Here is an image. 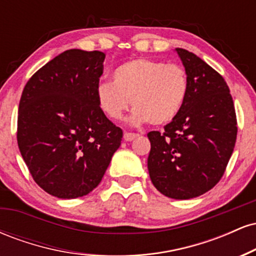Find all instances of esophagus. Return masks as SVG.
Returning <instances> with one entry per match:
<instances>
[{
  "label": "esophagus",
  "mask_w": 256,
  "mask_h": 256,
  "mask_svg": "<svg viewBox=\"0 0 256 256\" xmlns=\"http://www.w3.org/2000/svg\"><path fill=\"white\" fill-rule=\"evenodd\" d=\"M140 134H132V132H124V140L126 142H130V140H134V138H137Z\"/></svg>",
  "instance_id": "34e87169"
}]
</instances>
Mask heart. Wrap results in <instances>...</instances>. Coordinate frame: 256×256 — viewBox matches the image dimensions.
<instances>
[{
    "mask_svg": "<svg viewBox=\"0 0 256 256\" xmlns=\"http://www.w3.org/2000/svg\"><path fill=\"white\" fill-rule=\"evenodd\" d=\"M112 80L100 83L96 89L100 110L108 118L120 119L131 102L134 124H168L183 108L189 92L183 67L146 58L119 64L112 72Z\"/></svg>",
    "mask_w": 256,
    "mask_h": 256,
    "instance_id": "b5f03b06",
    "label": "heart"
}]
</instances>
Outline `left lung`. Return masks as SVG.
<instances>
[{
    "instance_id": "1",
    "label": "left lung",
    "mask_w": 256,
    "mask_h": 256,
    "mask_svg": "<svg viewBox=\"0 0 256 256\" xmlns=\"http://www.w3.org/2000/svg\"><path fill=\"white\" fill-rule=\"evenodd\" d=\"M189 92L165 131H150L148 171L167 198L189 200L216 186L234 152L237 119L228 84L194 52L177 48Z\"/></svg>"
}]
</instances>
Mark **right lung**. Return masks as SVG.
<instances>
[{"mask_svg": "<svg viewBox=\"0 0 256 256\" xmlns=\"http://www.w3.org/2000/svg\"><path fill=\"white\" fill-rule=\"evenodd\" d=\"M104 52L70 49L26 83L16 140L32 178L58 198L88 195L100 184L122 130L100 110L96 89Z\"/></svg>", "mask_w": 256, "mask_h": 256, "instance_id": "obj_1", "label": "right lung"}]
</instances>
